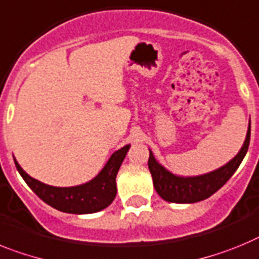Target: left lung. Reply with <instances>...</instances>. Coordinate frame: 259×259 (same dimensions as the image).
I'll use <instances>...</instances> for the list:
<instances>
[{"instance_id": "left-lung-1", "label": "left lung", "mask_w": 259, "mask_h": 259, "mask_svg": "<svg viewBox=\"0 0 259 259\" xmlns=\"http://www.w3.org/2000/svg\"><path fill=\"white\" fill-rule=\"evenodd\" d=\"M249 142H250V123L244 145L232 160L220 167L219 169L194 177H180L173 175L161 164L157 163L152 152L150 151L148 169L151 172L155 190L164 201L175 202V203H195L203 201L218 192L232 177L246 155Z\"/></svg>"}]
</instances>
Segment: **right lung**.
I'll return each instance as SVG.
<instances>
[{
  "label": "right lung",
  "mask_w": 259,
  "mask_h": 259,
  "mask_svg": "<svg viewBox=\"0 0 259 259\" xmlns=\"http://www.w3.org/2000/svg\"><path fill=\"white\" fill-rule=\"evenodd\" d=\"M129 148L130 146L126 145L114 152L95 179L82 185L70 188H57L40 183L28 176L15 159L14 161L18 172L21 173L27 185L47 204L62 212L92 213L104 210L113 202L117 193V172L120 169Z\"/></svg>",
  "instance_id": "add662e5"
}]
</instances>
